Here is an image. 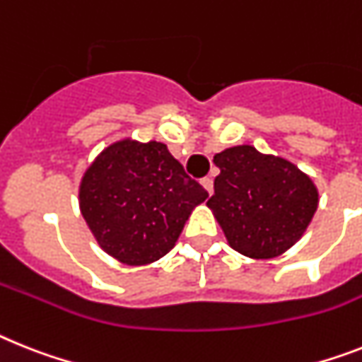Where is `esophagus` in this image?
Masks as SVG:
<instances>
[{
    "label": "esophagus",
    "mask_w": 362,
    "mask_h": 362,
    "mask_svg": "<svg viewBox=\"0 0 362 362\" xmlns=\"http://www.w3.org/2000/svg\"><path fill=\"white\" fill-rule=\"evenodd\" d=\"M200 184H202V187L208 191L209 195L214 193V180H211V178H208V176H206V178H202V180H200Z\"/></svg>",
    "instance_id": "esophagus-1"
}]
</instances>
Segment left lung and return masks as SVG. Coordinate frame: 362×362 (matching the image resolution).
<instances>
[{
    "label": "left lung",
    "instance_id": "obj_1",
    "mask_svg": "<svg viewBox=\"0 0 362 362\" xmlns=\"http://www.w3.org/2000/svg\"><path fill=\"white\" fill-rule=\"evenodd\" d=\"M221 169L208 200L228 245L252 259H272L308 230L318 208V189L293 162L252 145L214 156Z\"/></svg>",
    "mask_w": 362,
    "mask_h": 362
}]
</instances>
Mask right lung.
Segmentation results:
<instances>
[{
  "mask_svg": "<svg viewBox=\"0 0 362 362\" xmlns=\"http://www.w3.org/2000/svg\"><path fill=\"white\" fill-rule=\"evenodd\" d=\"M206 199L165 145L130 138L108 145L78 187L81 214L99 247L130 267L165 256Z\"/></svg>",
  "mask_w": 362,
  "mask_h": 362,
  "instance_id": "obj_1",
  "label": "right lung"
}]
</instances>
